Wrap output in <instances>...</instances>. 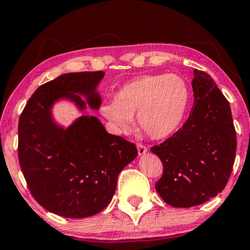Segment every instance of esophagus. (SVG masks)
I'll use <instances>...</instances> for the list:
<instances>
[{
    "mask_svg": "<svg viewBox=\"0 0 250 250\" xmlns=\"http://www.w3.org/2000/svg\"><path fill=\"white\" fill-rule=\"evenodd\" d=\"M136 147H137V151H139V155H145L147 153V147L142 143H136Z\"/></svg>",
    "mask_w": 250,
    "mask_h": 250,
    "instance_id": "34e87169",
    "label": "esophagus"
}]
</instances>
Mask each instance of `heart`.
I'll use <instances>...</instances> for the list:
<instances>
[{
	"label": "heart",
	"mask_w": 250,
	"mask_h": 250,
	"mask_svg": "<svg viewBox=\"0 0 250 250\" xmlns=\"http://www.w3.org/2000/svg\"><path fill=\"white\" fill-rule=\"evenodd\" d=\"M190 87L177 74L140 76L119 89L114 101L103 103L101 114L117 131L137 125L148 137L161 140L182 125L190 104Z\"/></svg>",
	"instance_id": "b5f03b06"
}]
</instances>
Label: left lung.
<instances>
[{
	"instance_id": "obj_1",
	"label": "left lung",
	"mask_w": 250,
	"mask_h": 250,
	"mask_svg": "<svg viewBox=\"0 0 250 250\" xmlns=\"http://www.w3.org/2000/svg\"><path fill=\"white\" fill-rule=\"evenodd\" d=\"M194 105L187 121L161 145L151 147L163 165L155 188L176 208L205 203L223 190L236 154V131L229 102L214 80L194 70Z\"/></svg>"
}]
</instances>
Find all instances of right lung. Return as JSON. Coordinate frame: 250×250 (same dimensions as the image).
<instances>
[{"instance_id": "add662e5", "label": "right lung", "mask_w": 250, "mask_h": 250, "mask_svg": "<svg viewBox=\"0 0 250 250\" xmlns=\"http://www.w3.org/2000/svg\"><path fill=\"white\" fill-rule=\"evenodd\" d=\"M103 71L69 73L36 89L19 120V162L31 195L43 208L68 219L93 216L109 205L117 176L137 156L134 143L108 134L95 116H82L69 128L55 125L51 104L67 97L93 109L101 97Z\"/></svg>"}]
</instances>
